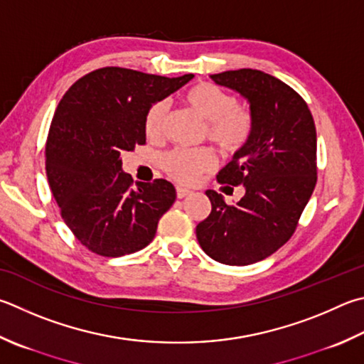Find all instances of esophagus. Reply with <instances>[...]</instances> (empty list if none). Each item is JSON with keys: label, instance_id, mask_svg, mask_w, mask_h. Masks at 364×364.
I'll list each match as a JSON object with an SVG mask.
<instances>
[{"label": "esophagus", "instance_id": "esophagus-1", "mask_svg": "<svg viewBox=\"0 0 364 364\" xmlns=\"http://www.w3.org/2000/svg\"><path fill=\"white\" fill-rule=\"evenodd\" d=\"M189 194H191L189 189L181 188V186L176 188V197H178V199H183V197H186V196H189Z\"/></svg>", "mask_w": 364, "mask_h": 364}]
</instances>
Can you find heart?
Segmentation results:
<instances>
[{
	"label": "heart",
	"instance_id": "1",
	"mask_svg": "<svg viewBox=\"0 0 364 364\" xmlns=\"http://www.w3.org/2000/svg\"><path fill=\"white\" fill-rule=\"evenodd\" d=\"M186 108L205 122L203 135L224 154H235L248 143L255 129L253 113L239 105L234 94L211 82H200L191 87L183 97ZM168 108L164 102L151 107L144 117V132L157 140L164 132ZM215 154L210 149H175L162 157V168L171 180L194 184L215 168Z\"/></svg>",
	"mask_w": 364,
	"mask_h": 364
}]
</instances>
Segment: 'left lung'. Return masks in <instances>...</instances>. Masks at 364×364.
Masks as SVG:
<instances>
[{
  "mask_svg": "<svg viewBox=\"0 0 364 364\" xmlns=\"http://www.w3.org/2000/svg\"><path fill=\"white\" fill-rule=\"evenodd\" d=\"M216 84L247 98L255 117L248 143L218 173L224 186H243L228 205L208 189L210 215L196 235L211 259L248 266L266 259L291 239L316 184V130L312 113L296 90L259 70L211 75ZM234 189V188H230Z\"/></svg>",
  "mask_w": 364,
  "mask_h": 364,
  "instance_id": "obj_1",
  "label": "left lung"
}]
</instances>
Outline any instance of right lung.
<instances>
[{
    "mask_svg": "<svg viewBox=\"0 0 364 364\" xmlns=\"http://www.w3.org/2000/svg\"><path fill=\"white\" fill-rule=\"evenodd\" d=\"M194 75L165 77L107 67L71 85L46 143V173L60 215L82 245L107 257L140 251L176 199L167 180L136 183L121 154L146 143L144 117Z\"/></svg>",
    "mask_w": 364,
    "mask_h": 364,
    "instance_id": "add662e5",
    "label": "right lung"
}]
</instances>
